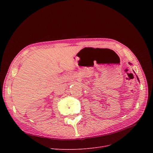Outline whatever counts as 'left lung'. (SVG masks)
<instances>
[{
	"label": "left lung",
	"instance_id": "1",
	"mask_svg": "<svg viewBox=\"0 0 153 153\" xmlns=\"http://www.w3.org/2000/svg\"><path fill=\"white\" fill-rule=\"evenodd\" d=\"M128 64H130V65H131V63H130V62H128ZM136 77H137V79H138V81L140 82V80H139V78H138V77L137 76H136Z\"/></svg>",
	"mask_w": 153,
	"mask_h": 153
}]
</instances>
